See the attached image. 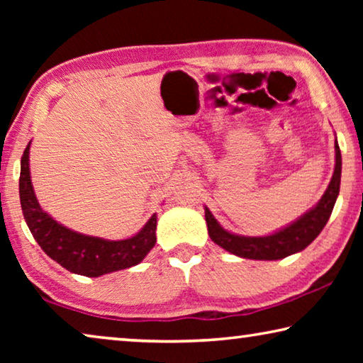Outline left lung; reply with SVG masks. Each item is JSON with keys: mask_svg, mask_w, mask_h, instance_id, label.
<instances>
[{"mask_svg": "<svg viewBox=\"0 0 363 363\" xmlns=\"http://www.w3.org/2000/svg\"><path fill=\"white\" fill-rule=\"evenodd\" d=\"M341 167V150L337 143H335V171L322 199L309 211H306L303 216H299L291 224L281 227L274 233H269V235L247 237L225 230L218 223V219L213 216L210 208L205 206V219L211 240L219 245L220 248L229 251V253L245 257V259L277 261L290 255L299 253L315 240L325 224L328 223L337 195H340Z\"/></svg>", "mask_w": 363, "mask_h": 363, "instance_id": "left-lung-1", "label": "left lung"}]
</instances>
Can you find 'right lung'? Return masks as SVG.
Instances as JSON below:
<instances>
[{
  "instance_id": "obj_1",
  "label": "right lung",
  "mask_w": 363,
  "mask_h": 363,
  "mask_svg": "<svg viewBox=\"0 0 363 363\" xmlns=\"http://www.w3.org/2000/svg\"><path fill=\"white\" fill-rule=\"evenodd\" d=\"M30 140L21 160L19 195L23 218L36 243L45 253L70 270L84 277H101L116 270L139 264L155 247L157 213H153L145 225L125 240L86 235L72 230L43 210L36 199L32 176H30Z\"/></svg>"
}]
</instances>
